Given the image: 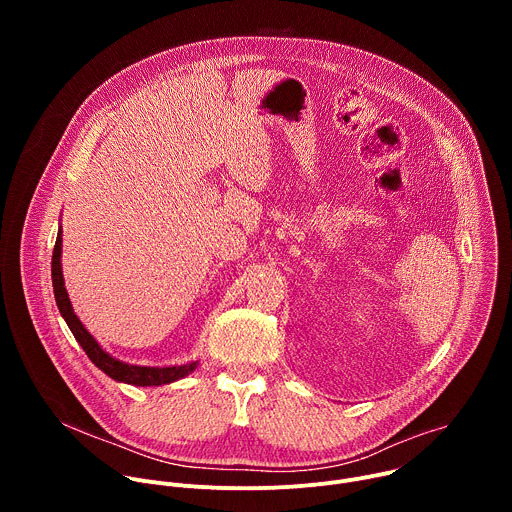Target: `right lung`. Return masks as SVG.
<instances>
[{"label":"right lung","mask_w":512,"mask_h":512,"mask_svg":"<svg viewBox=\"0 0 512 512\" xmlns=\"http://www.w3.org/2000/svg\"><path fill=\"white\" fill-rule=\"evenodd\" d=\"M62 229H58L56 235V245L52 253V287H54V300L60 310V316L68 324L72 336L77 338V342L83 346L91 362L97 369H101L107 377H111L117 383H127L133 387H160V385H170L178 379L188 377L196 367L198 360L186 362V364H174V367H141V364H129L123 362L115 356H111L103 346L91 336V332L83 326L79 316L72 310V304L68 300L66 287H64V277H62Z\"/></svg>","instance_id":"right-lung-1"}]
</instances>
